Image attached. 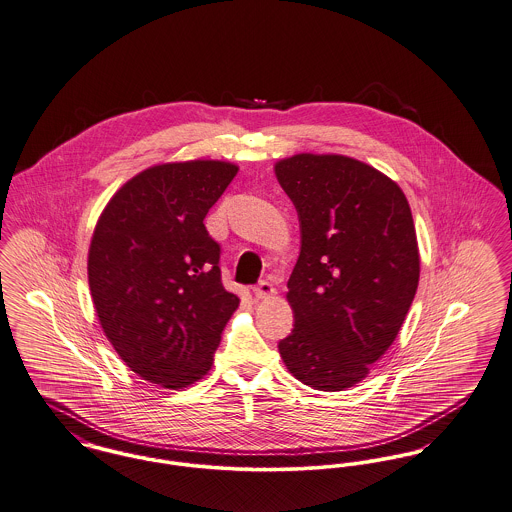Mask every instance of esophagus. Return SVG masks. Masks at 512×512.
<instances>
[{
    "label": "esophagus",
    "mask_w": 512,
    "mask_h": 512,
    "mask_svg": "<svg viewBox=\"0 0 512 512\" xmlns=\"http://www.w3.org/2000/svg\"><path fill=\"white\" fill-rule=\"evenodd\" d=\"M255 296L257 298H261V300H269V298H275L276 296V288L271 284V282H267V280H261L257 286H255Z\"/></svg>",
    "instance_id": "obj_1"
}]
</instances>
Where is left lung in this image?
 <instances>
[{"label": "left lung", "instance_id": "1", "mask_svg": "<svg viewBox=\"0 0 512 512\" xmlns=\"http://www.w3.org/2000/svg\"><path fill=\"white\" fill-rule=\"evenodd\" d=\"M302 247L288 280V372L321 392L362 382L392 347L415 298L421 257L409 202L376 167L341 154L278 159Z\"/></svg>", "mask_w": 512, "mask_h": 512}]
</instances>
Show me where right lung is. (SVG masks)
Returning <instances> with one entry per match:
<instances>
[{
	"label": "right lung",
	"mask_w": 512,
	"mask_h": 512,
	"mask_svg": "<svg viewBox=\"0 0 512 512\" xmlns=\"http://www.w3.org/2000/svg\"><path fill=\"white\" fill-rule=\"evenodd\" d=\"M239 167L222 159L152 165L103 208L87 253L99 325L142 380L183 390L208 374L239 306L204 216Z\"/></svg>",
	"instance_id": "add662e5"
}]
</instances>
